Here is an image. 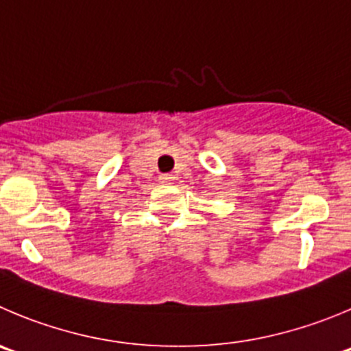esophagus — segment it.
Instances as JSON below:
<instances>
[{
    "label": "esophagus",
    "instance_id": "esophagus-1",
    "mask_svg": "<svg viewBox=\"0 0 351 351\" xmlns=\"http://www.w3.org/2000/svg\"><path fill=\"white\" fill-rule=\"evenodd\" d=\"M159 182L166 183V185H168V183L173 182V176L171 175H159Z\"/></svg>",
    "mask_w": 351,
    "mask_h": 351
}]
</instances>
